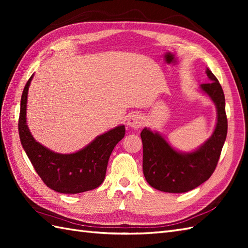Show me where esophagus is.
<instances>
[{"instance_id": "34e87169", "label": "esophagus", "mask_w": 248, "mask_h": 248, "mask_svg": "<svg viewBox=\"0 0 248 248\" xmlns=\"http://www.w3.org/2000/svg\"><path fill=\"white\" fill-rule=\"evenodd\" d=\"M127 123L129 127L139 129L143 125V118H141V116L139 113H133L128 117Z\"/></svg>"}]
</instances>
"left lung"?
Wrapping results in <instances>:
<instances>
[{
	"label": "left lung",
	"instance_id": "obj_1",
	"mask_svg": "<svg viewBox=\"0 0 248 248\" xmlns=\"http://www.w3.org/2000/svg\"><path fill=\"white\" fill-rule=\"evenodd\" d=\"M209 83L200 88L215 103L217 123L214 132L205 143L189 154L178 152L157 132L143 129V171L152 187L166 193H186L199 186L211 177L217 168L227 136V116L223 88L211 70L205 71Z\"/></svg>",
	"mask_w": 248,
	"mask_h": 248
}]
</instances>
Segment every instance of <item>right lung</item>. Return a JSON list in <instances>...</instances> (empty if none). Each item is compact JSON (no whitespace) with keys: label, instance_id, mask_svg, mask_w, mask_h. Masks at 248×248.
<instances>
[{"label":"right lung","instance_id":"right-lung-1","mask_svg":"<svg viewBox=\"0 0 248 248\" xmlns=\"http://www.w3.org/2000/svg\"><path fill=\"white\" fill-rule=\"evenodd\" d=\"M31 78L21 97L18 130L21 144L36 172L46 186L62 194H78L98 187L104 180L114 147L124 139V125L97 136L76 154L62 155L49 150L37 143L26 124V102Z\"/></svg>","mask_w":248,"mask_h":248}]
</instances>
